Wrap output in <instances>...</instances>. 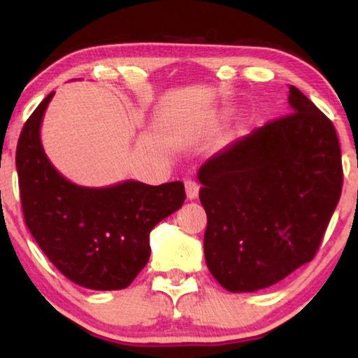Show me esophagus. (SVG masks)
Instances as JSON below:
<instances>
[{"label":"esophagus","mask_w":358,"mask_h":358,"mask_svg":"<svg viewBox=\"0 0 358 358\" xmlns=\"http://www.w3.org/2000/svg\"><path fill=\"white\" fill-rule=\"evenodd\" d=\"M185 190H187V196L190 200L196 199L199 196V190H200V185L195 182V180H187L185 182Z\"/></svg>","instance_id":"obj_1"}]
</instances>
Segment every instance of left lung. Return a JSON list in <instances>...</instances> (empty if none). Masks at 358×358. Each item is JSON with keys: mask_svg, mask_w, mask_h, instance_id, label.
Segmentation results:
<instances>
[{"mask_svg": "<svg viewBox=\"0 0 358 358\" xmlns=\"http://www.w3.org/2000/svg\"><path fill=\"white\" fill-rule=\"evenodd\" d=\"M293 113L229 145L200 168L205 261L225 289L257 291L313 261L342 195L334 122L301 90Z\"/></svg>", "mask_w": 358, "mask_h": 358, "instance_id": "left-lung-1", "label": "left lung"}]
</instances>
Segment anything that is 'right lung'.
<instances>
[{
	"mask_svg": "<svg viewBox=\"0 0 358 358\" xmlns=\"http://www.w3.org/2000/svg\"><path fill=\"white\" fill-rule=\"evenodd\" d=\"M53 94L27 119L16 146L24 222L65 278L89 289H122L150 259L151 229L183 205L185 187L124 182L84 188L67 182L40 143V124Z\"/></svg>",
	"mask_w": 358,
	"mask_h": 358,
	"instance_id": "right-lung-1",
	"label": "right lung"
}]
</instances>
